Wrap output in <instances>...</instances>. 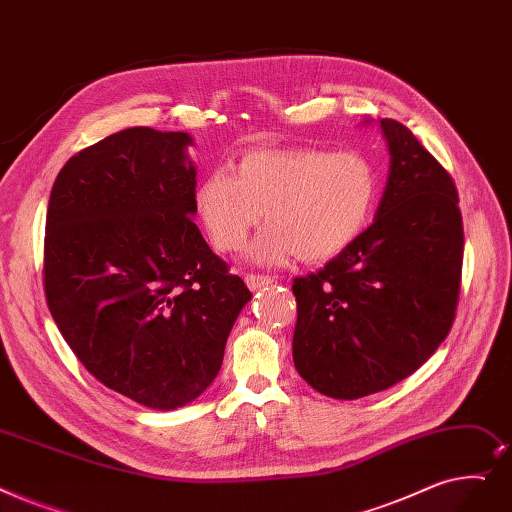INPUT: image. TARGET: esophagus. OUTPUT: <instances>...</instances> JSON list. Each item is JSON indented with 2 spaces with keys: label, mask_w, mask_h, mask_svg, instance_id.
<instances>
[{
  "label": "esophagus",
  "mask_w": 512,
  "mask_h": 512,
  "mask_svg": "<svg viewBox=\"0 0 512 512\" xmlns=\"http://www.w3.org/2000/svg\"><path fill=\"white\" fill-rule=\"evenodd\" d=\"M244 282H247V286L251 288V291H259V288L272 284L274 278H270V276H259V274H247V276H244Z\"/></svg>",
  "instance_id": "esophagus-1"
}]
</instances>
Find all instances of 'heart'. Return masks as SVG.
Returning <instances> with one entry per match:
<instances>
[{"instance_id":"b5f03b06","label":"heart","mask_w":512,"mask_h":512,"mask_svg":"<svg viewBox=\"0 0 512 512\" xmlns=\"http://www.w3.org/2000/svg\"><path fill=\"white\" fill-rule=\"evenodd\" d=\"M379 198V171L360 152L318 148L253 150L236 171H213L196 190V209L219 251L244 247L265 213L249 259L282 265L295 255L320 263L362 234Z\"/></svg>"}]
</instances>
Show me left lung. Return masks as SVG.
I'll use <instances>...</instances> for the list:
<instances>
[{"label": "left lung", "instance_id": "1", "mask_svg": "<svg viewBox=\"0 0 512 512\" xmlns=\"http://www.w3.org/2000/svg\"><path fill=\"white\" fill-rule=\"evenodd\" d=\"M379 125L391 159L372 226L293 284L295 368L335 399L366 397L416 372L448 337L460 291L452 177L406 125Z\"/></svg>", "mask_w": 512, "mask_h": 512}]
</instances>
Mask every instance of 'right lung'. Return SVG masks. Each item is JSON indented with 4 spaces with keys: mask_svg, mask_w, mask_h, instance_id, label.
<instances>
[{
    "mask_svg": "<svg viewBox=\"0 0 512 512\" xmlns=\"http://www.w3.org/2000/svg\"><path fill=\"white\" fill-rule=\"evenodd\" d=\"M186 131L131 127L66 161L52 186L43 282L50 314L100 383L152 410L215 381L251 291L192 221Z\"/></svg>",
    "mask_w": 512,
    "mask_h": 512,
    "instance_id": "add662e5",
    "label": "right lung"
}]
</instances>
